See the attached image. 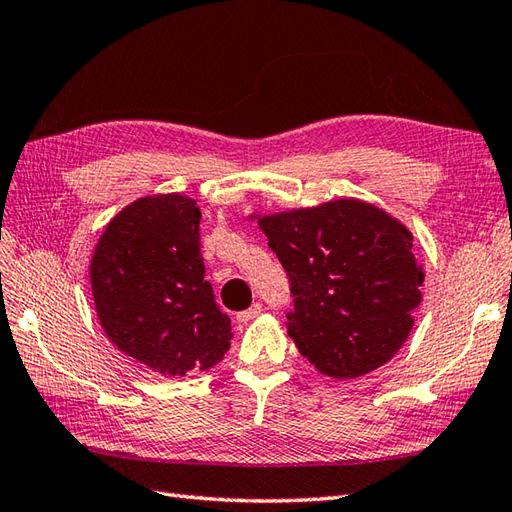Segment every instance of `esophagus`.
I'll return each instance as SVG.
<instances>
[{"label":"esophagus","mask_w":512,"mask_h":512,"mask_svg":"<svg viewBox=\"0 0 512 512\" xmlns=\"http://www.w3.org/2000/svg\"><path fill=\"white\" fill-rule=\"evenodd\" d=\"M260 313H263V304L256 302V304L249 306V309H245V311L238 313V315H236V320L241 322V324H247V322H252L254 317H258Z\"/></svg>","instance_id":"34e87169"}]
</instances>
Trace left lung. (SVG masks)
I'll return each instance as SVG.
<instances>
[{"label":"left lung","mask_w":512,"mask_h":512,"mask_svg":"<svg viewBox=\"0 0 512 512\" xmlns=\"http://www.w3.org/2000/svg\"><path fill=\"white\" fill-rule=\"evenodd\" d=\"M289 276V335L335 379L368 374L394 357L423 300L412 232L359 199L258 217Z\"/></svg>","instance_id":"left-lung-1"}]
</instances>
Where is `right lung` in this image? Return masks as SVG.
<instances>
[{"mask_svg":"<svg viewBox=\"0 0 512 512\" xmlns=\"http://www.w3.org/2000/svg\"><path fill=\"white\" fill-rule=\"evenodd\" d=\"M197 201H133L98 238L89 278L98 320L124 355L164 377L208 370L230 348V317L203 280Z\"/></svg>","mask_w":512,"mask_h":512,"instance_id":"obj_1","label":"right lung"}]
</instances>
